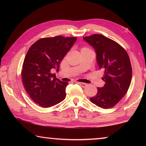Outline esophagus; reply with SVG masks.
Listing matches in <instances>:
<instances>
[{
  "instance_id": "esophagus-1",
  "label": "esophagus",
  "mask_w": 146,
  "mask_h": 146,
  "mask_svg": "<svg viewBox=\"0 0 146 146\" xmlns=\"http://www.w3.org/2000/svg\"><path fill=\"white\" fill-rule=\"evenodd\" d=\"M78 84H79L80 86H82V88H85L86 86H87V84L86 83H83V82H77Z\"/></svg>"
}]
</instances>
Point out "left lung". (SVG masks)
I'll return each instance as SVG.
<instances>
[{"label": "left lung", "mask_w": 146, "mask_h": 146, "mask_svg": "<svg viewBox=\"0 0 146 146\" xmlns=\"http://www.w3.org/2000/svg\"><path fill=\"white\" fill-rule=\"evenodd\" d=\"M83 39L95 49L98 67L104 71V86L98 88L97 95L90 99L100 108H112L124 97L131 82L129 55L117 42L102 35H93Z\"/></svg>", "instance_id": "left-lung-1"}]
</instances>
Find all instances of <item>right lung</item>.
<instances>
[{
    "label": "right lung",
    "instance_id": "obj_1",
    "mask_svg": "<svg viewBox=\"0 0 146 146\" xmlns=\"http://www.w3.org/2000/svg\"><path fill=\"white\" fill-rule=\"evenodd\" d=\"M76 40L62 36L40 38L27 52L21 73L23 84L31 99L42 107H51L65 99L68 82L60 81L51 72H58L61 60Z\"/></svg>",
    "mask_w": 146,
    "mask_h": 146
}]
</instances>
